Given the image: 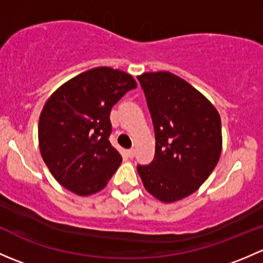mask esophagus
<instances>
[{
	"label": "esophagus",
	"mask_w": 263,
	"mask_h": 263,
	"mask_svg": "<svg viewBox=\"0 0 263 263\" xmlns=\"http://www.w3.org/2000/svg\"><path fill=\"white\" fill-rule=\"evenodd\" d=\"M127 155H128V158H134V156H135L134 148H129V150H127Z\"/></svg>",
	"instance_id": "esophagus-1"
}]
</instances>
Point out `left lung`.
<instances>
[{
	"instance_id": "8db88e82",
	"label": "left lung",
	"mask_w": 263,
	"mask_h": 263,
	"mask_svg": "<svg viewBox=\"0 0 263 263\" xmlns=\"http://www.w3.org/2000/svg\"><path fill=\"white\" fill-rule=\"evenodd\" d=\"M155 129V158L139 165L145 190L172 203L188 197L209 178L222 148L221 119L197 89L166 71L137 76Z\"/></svg>"
}]
</instances>
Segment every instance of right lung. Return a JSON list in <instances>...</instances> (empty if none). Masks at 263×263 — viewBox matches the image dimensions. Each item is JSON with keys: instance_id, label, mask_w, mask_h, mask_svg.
<instances>
[{"instance_id": "obj_1", "label": "right lung", "mask_w": 263, "mask_h": 263, "mask_svg": "<svg viewBox=\"0 0 263 263\" xmlns=\"http://www.w3.org/2000/svg\"><path fill=\"white\" fill-rule=\"evenodd\" d=\"M137 82L129 73L95 67L61 85L38 126L41 155L55 181L78 196L102 191L122 163L109 142L113 105Z\"/></svg>"}]
</instances>
